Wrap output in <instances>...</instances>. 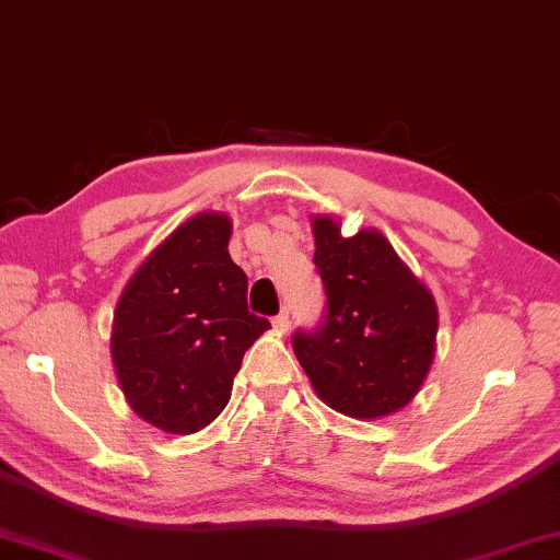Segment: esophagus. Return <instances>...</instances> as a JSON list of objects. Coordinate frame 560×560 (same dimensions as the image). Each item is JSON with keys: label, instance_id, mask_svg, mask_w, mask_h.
<instances>
[{"label": "esophagus", "instance_id": "34e87169", "mask_svg": "<svg viewBox=\"0 0 560 560\" xmlns=\"http://www.w3.org/2000/svg\"><path fill=\"white\" fill-rule=\"evenodd\" d=\"M272 326L278 328V330H288V326H290V315H288V307H282V311L275 315L272 318Z\"/></svg>", "mask_w": 560, "mask_h": 560}]
</instances>
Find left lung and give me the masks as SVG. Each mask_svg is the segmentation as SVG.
<instances>
[{"label":"left lung","instance_id":"left-lung-1","mask_svg":"<svg viewBox=\"0 0 560 560\" xmlns=\"http://www.w3.org/2000/svg\"><path fill=\"white\" fill-rule=\"evenodd\" d=\"M313 232L326 307L318 326L293 334L300 366L340 415H394L432 366L434 300L384 234L363 230L343 237L330 217H315Z\"/></svg>","mask_w":560,"mask_h":560}]
</instances>
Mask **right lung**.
I'll use <instances>...</instances> for the list:
<instances>
[{"label":"right lung","mask_w":560,"mask_h":560,"mask_svg":"<svg viewBox=\"0 0 560 560\" xmlns=\"http://www.w3.org/2000/svg\"><path fill=\"white\" fill-rule=\"evenodd\" d=\"M232 222L197 214L128 280L110 351L133 411L172 434L220 417L242 355L270 320L249 313L247 275L226 253Z\"/></svg>","instance_id":"right-lung-1"}]
</instances>
